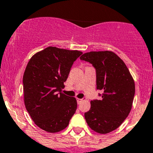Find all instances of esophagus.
I'll use <instances>...</instances> for the list:
<instances>
[{"label":"esophagus","instance_id":"1","mask_svg":"<svg viewBox=\"0 0 153 153\" xmlns=\"http://www.w3.org/2000/svg\"><path fill=\"white\" fill-rule=\"evenodd\" d=\"M82 101H83V100L82 99H77V102H78V104H80Z\"/></svg>","mask_w":153,"mask_h":153}]
</instances>
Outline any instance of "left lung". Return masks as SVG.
Returning a JSON list of instances; mask_svg holds the SVG:
<instances>
[{"label": "left lung", "instance_id": "left-lung-1", "mask_svg": "<svg viewBox=\"0 0 153 153\" xmlns=\"http://www.w3.org/2000/svg\"><path fill=\"white\" fill-rule=\"evenodd\" d=\"M80 59L96 68L97 88L102 91L100 100L91 101V109L85 113V120L95 132L102 134L112 132L131 112L134 81L124 61L112 51H91Z\"/></svg>", "mask_w": 153, "mask_h": 153}]
</instances>
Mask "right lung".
Wrapping results in <instances>:
<instances>
[{
    "label": "right lung",
    "mask_w": 153,
    "mask_h": 153,
    "mask_svg": "<svg viewBox=\"0 0 153 153\" xmlns=\"http://www.w3.org/2000/svg\"><path fill=\"white\" fill-rule=\"evenodd\" d=\"M82 54L48 47L36 53L24 72L25 108L35 125L49 133L65 129L77 109L76 99L61 92L72 64Z\"/></svg>",
    "instance_id": "1"
}]
</instances>
